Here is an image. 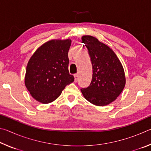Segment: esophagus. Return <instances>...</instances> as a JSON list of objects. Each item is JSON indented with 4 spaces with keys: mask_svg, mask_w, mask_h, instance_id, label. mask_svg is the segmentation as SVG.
Listing matches in <instances>:
<instances>
[{
    "mask_svg": "<svg viewBox=\"0 0 151 151\" xmlns=\"http://www.w3.org/2000/svg\"><path fill=\"white\" fill-rule=\"evenodd\" d=\"M74 76H75V81L77 82L78 79V74H75V75H74Z\"/></svg>",
    "mask_w": 151,
    "mask_h": 151,
    "instance_id": "1",
    "label": "esophagus"
}]
</instances>
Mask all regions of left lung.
<instances>
[{
    "label": "left lung",
    "instance_id": "1",
    "mask_svg": "<svg viewBox=\"0 0 151 151\" xmlns=\"http://www.w3.org/2000/svg\"><path fill=\"white\" fill-rule=\"evenodd\" d=\"M82 42L88 50L93 70L90 85L81 88L82 94L94 105H107L115 101L124 88L123 67L114 51L96 38L85 35Z\"/></svg>",
    "mask_w": 151,
    "mask_h": 151
}]
</instances>
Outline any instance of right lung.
I'll use <instances>...</instances> for the list:
<instances>
[{
	"label": "right lung",
	"instance_id": "right-lung-1",
	"mask_svg": "<svg viewBox=\"0 0 151 151\" xmlns=\"http://www.w3.org/2000/svg\"><path fill=\"white\" fill-rule=\"evenodd\" d=\"M71 40H51L40 46L27 66L24 84L36 101L50 103L74 81L69 74L68 52Z\"/></svg>",
	"mask_w": 151,
	"mask_h": 151
}]
</instances>
